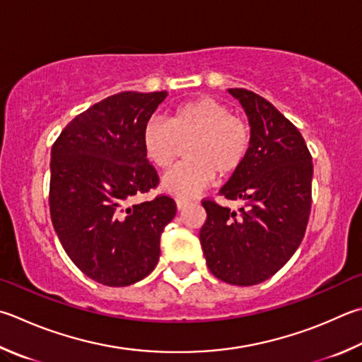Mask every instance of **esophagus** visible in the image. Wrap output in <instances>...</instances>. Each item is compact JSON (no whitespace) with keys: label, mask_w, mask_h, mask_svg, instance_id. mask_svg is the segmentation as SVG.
I'll return each instance as SVG.
<instances>
[{"label":"esophagus","mask_w":362,"mask_h":362,"mask_svg":"<svg viewBox=\"0 0 362 362\" xmlns=\"http://www.w3.org/2000/svg\"><path fill=\"white\" fill-rule=\"evenodd\" d=\"M175 204H177V209L182 210V209H185V207L188 206L189 201H188V199H177Z\"/></svg>","instance_id":"34e87169"}]
</instances>
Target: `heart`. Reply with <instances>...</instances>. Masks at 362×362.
I'll list each match as a JSON object with an SVG mask.
<instances>
[{"label":"heart","instance_id":"heart-1","mask_svg":"<svg viewBox=\"0 0 362 362\" xmlns=\"http://www.w3.org/2000/svg\"><path fill=\"white\" fill-rule=\"evenodd\" d=\"M187 147L188 163L163 177L161 188L175 198H192L209 187L215 175L228 179L244 164L252 128L245 118L231 114L226 104L210 96H199L177 106L168 123L153 118L142 131L146 158L158 169L173 166Z\"/></svg>","mask_w":362,"mask_h":362}]
</instances>
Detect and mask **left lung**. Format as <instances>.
<instances>
[{
  "label": "left lung",
  "mask_w": 362,
  "mask_h": 362,
  "mask_svg": "<svg viewBox=\"0 0 362 362\" xmlns=\"http://www.w3.org/2000/svg\"><path fill=\"white\" fill-rule=\"evenodd\" d=\"M244 107L252 146L220 194L239 212L204 199L199 240L207 267L229 285L252 286L284 267L304 239L312 207L313 164L299 129L264 98L229 88Z\"/></svg>",
  "instance_id": "left-lung-1"
}]
</instances>
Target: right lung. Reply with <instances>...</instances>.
<instances>
[{"mask_svg":"<svg viewBox=\"0 0 362 362\" xmlns=\"http://www.w3.org/2000/svg\"><path fill=\"white\" fill-rule=\"evenodd\" d=\"M168 91H122L78 114L58 136L50 160V216L64 252L98 284L128 286L153 271L164 226L177 206L158 185L142 131Z\"/></svg>","mask_w":362,"mask_h":362,"instance_id":"obj_1","label":"right lung"}]
</instances>
